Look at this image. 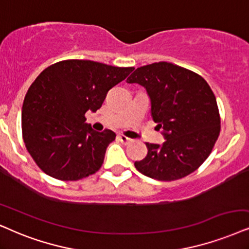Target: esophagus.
<instances>
[{
  "mask_svg": "<svg viewBox=\"0 0 249 249\" xmlns=\"http://www.w3.org/2000/svg\"><path fill=\"white\" fill-rule=\"evenodd\" d=\"M118 139L121 140L123 143H130V142H132V139H130V138H127L126 135H124V134H118Z\"/></svg>",
  "mask_w": 249,
  "mask_h": 249,
  "instance_id": "obj_1",
  "label": "esophagus"
}]
</instances>
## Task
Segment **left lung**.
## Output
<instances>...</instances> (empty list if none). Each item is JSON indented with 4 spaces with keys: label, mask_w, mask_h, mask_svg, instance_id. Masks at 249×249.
Returning a JSON list of instances; mask_svg holds the SVG:
<instances>
[{
    "label": "left lung",
    "mask_w": 249,
    "mask_h": 249,
    "mask_svg": "<svg viewBox=\"0 0 249 249\" xmlns=\"http://www.w3.org/2000/svg\"><path fill=\"white\" fill-rule=\"evenodd\" d=\"M126 81L146 88L153 119L165 138L162 146L146 143L147 156L134 163L138 171L161 181L194 172L210 155L221 131L218 107L208 83L168 62L138 68Z\"/></svg>",
    "instance_id": "obj_1"
}]
</instances>
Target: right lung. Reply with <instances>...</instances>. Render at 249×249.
<instances>
[{"label": "right lung", "instance_id": "add662e5", "mask_svg": "<svg viewBox=\"0 0 249 249\" xmlns=\"http://www.w3.org/2000/svg\"><path fill=\"white\" fill-rule=\"evenodd\" d=\"M133 70L67 59L37 75L24 99L21 131L27 152L46 175L72 181L101 168L116 134L94 131L85 114L101 108L110 88Z\"/></svg>", "mask_w": 249, "mask_h": 249}]
</instances>
